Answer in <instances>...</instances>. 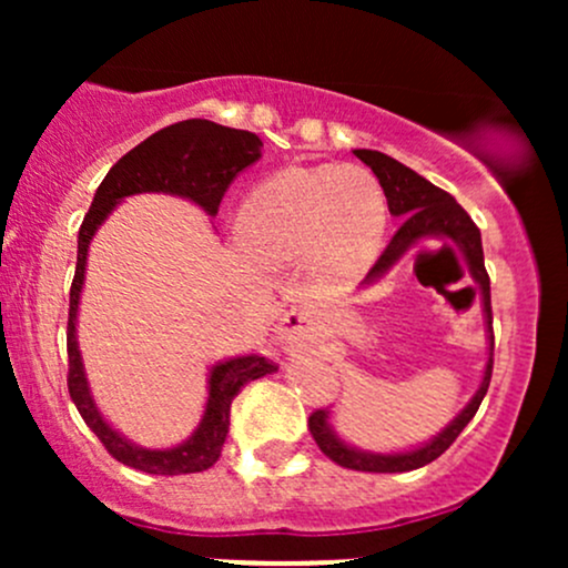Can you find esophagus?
Masks as SVG:
<instances>
[{
  "instance_id": "1",
  "label": "esophagus",
  "mask_w": 568,
  "mask_h": 568,
  "mask_svg": "<svg viewBox=\"0 0 568 568\" xmlns=\"http://www.w3.org/2000/svg\"><path fill=\"white\" fill-rule=\"evenodd\" d=\"M315 336H317L315 317H312V312L304 310V306L285 312L275 328V338L285 349H306L312 342H315Z\"/></svg>"
}]
</instances>
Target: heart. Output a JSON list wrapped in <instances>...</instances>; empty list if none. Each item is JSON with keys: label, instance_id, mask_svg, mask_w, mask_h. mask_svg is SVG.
I'll list each match as a JSON object with an SVG mask.
<instances>
[{"label": "heart", "instance_id": "heart-1", "mask_svg": "<svg viewBox=\"0 0 568 568\" xmlns=\"http://www.w3.org/2000/svg\"><path fill=\"white\" fill-rule=\"evenodd\" d=\"M237 232L256 262L310 264L325 283L368 270L387 234V197L361 165L288 168L243 200Z\"/></svg>", "mask_w": 568, "mask_h": 568}]
</instances>
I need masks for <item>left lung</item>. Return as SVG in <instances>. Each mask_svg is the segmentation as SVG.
Returning <instances> with one entry per match:
<instances>
[{
	"instance_id": "8db88e82",
	"label": "left lung",
	"mask_w": 568,
	"mask_h": 568,
	"mask_svg": "<svg viewBox=\"0 0 568 568\" xmlns=\"http://www.w3.org/2000/svg\"><path fill=\"white\" fill-rule=\"evenodd\" d=\"M355 158L374 171L376 179L384 189V197H387V207L395 219H400V230L395 232V237L389 240V245L384 247L379 262L374 264V270L368 272L366 280L361 283V288L366 285L379 283L393 266L406 256L408 251L419 247L422 243H443V245H456L465 256L467 272H470L473 283L478 285L480 293V306H484V325H486V342H488V357L484 368V379H480L478 389L470 397L465 408L440 429L435 438L427 443H419L414 448H403V452H366V448L352 446L336 433L331 425V410H315L310 416V433L315 438L321 452L334 459L336 465L347 467V470H361V473H406L416 470V467H425L433 459L446 452L448 446L456 440V435L467 427V422L473 419L475 410H478L480 400L486 397L488 382H491V366H494V331H491V283H488L486 264H484V245H480V230L473 224V219L467 216L465 207L456 202L452 194L443 192L435 184H429L425 175L414 173L410 168L403 165L387 154L374 152V149H355Z\"/></svg>"
}]
</instances>
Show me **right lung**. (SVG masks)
I'll return each mask as SVG.
<instances>
[{"label": "right lung", "instance_id": "add662e5", "mask_svg": "<svg viewBox=\"0 0 568 568\" xmlns=\"http://www.w3.org/2000/svg\"><path fill=\"white\" fill-rule=\"evenodd\" d=\"M262 146L264 143L256 133L216 125L211 120H186L162 128L135 149H130L125 158L106 173L80 226L77 272L69 293V395L82 414L84 425L93 429L98 440L106 446V452L133 470L149 475H186L207 470L221 456V446L230 433L232 400L243 393L247 382L272 374L275 366L256 352L213 363L207 368L205 408H202L197 427L192 429L186 440L175 443L171 448H146L125 438L98 408L88 374H84L80 338H77L90 243H93L103 221L112 216L114 207L133 194H173V197L194 202L213 219L219 213L221 197L237 179V173L262 160Z\"/></svg>", "mask_w": 568, "mask_h": 568}]
</instances>
